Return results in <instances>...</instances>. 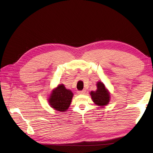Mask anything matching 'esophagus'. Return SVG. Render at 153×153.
Instances as JSON below:
<instances>
[{
    "instance_id": "1",
    "label": "esophagus",
    "mask_w": 153,
    "mask_h": 153,
    "mask_svg": "<svg viewBox=\"0 0 153 153\" xmlns=\"http://www.w3.org/2000/svg\"><path fill=\"white\" fill-rule=\"evenodd\" d=\"M77 93L79 94H84L85 93V90H82V91H77Z\"/></svg>"
}]
</instances>
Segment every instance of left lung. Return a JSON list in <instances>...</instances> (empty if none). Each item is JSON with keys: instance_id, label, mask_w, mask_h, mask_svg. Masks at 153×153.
I'll return each mask as SVG.
<instances>
[{"instance_id": "left-lung-1", "label": "left lung", "mask_w": 153, "mask_h": 153, "mask_svg": "<svg viewBox=\"0 0 153 153\" xmlns=\"http://www.w3.org/2000/svg\"><path fill=\"white\" fill-rule=\"evenodd\" d=\"M91 99L96 105L104 107L108 105L110 100V92L101 81L97 83V90L90 92Z\"/></svg>"}]
</instances>
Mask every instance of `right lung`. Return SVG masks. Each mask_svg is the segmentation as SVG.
Returning <instances> with one entry per match:
<instances>
[{"instance_id":"1","label":"right lung","mask_w":153,"mask_h":153,"mask_svg":"<svg viewBox=\"0 0 153 153\" xmlns=\"http://www.w3.org/2000/svg\"><path fill=\"white\" fill-rule=\"evenodd\" d=\"M73 93L67 89L64 84H59L52 90L48 99L51 107L60 112H65L69 108L73 97Z\"/></svg>"}]
</instances>
